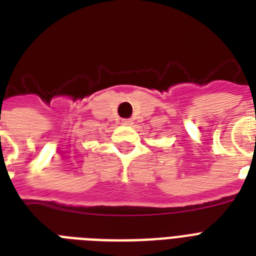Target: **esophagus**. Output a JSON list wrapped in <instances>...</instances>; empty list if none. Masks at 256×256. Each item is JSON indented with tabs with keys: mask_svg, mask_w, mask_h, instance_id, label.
<instances>
[{
	"mask_svg": "<svg viewBox=\"0 0 256 256\" xmlns=\"http://www.w3.org/2000/svg\"><path fill=\"white\" fill-rule=\"evenodd\" d=\"M122 124H124V126H132L134 122H132V120H122Z\"/></svg>",
	"mask_w": 256,
	"mask_h": 256,
	"instance_id": "1",
	"label": "esophagus"
}]
</instances>
